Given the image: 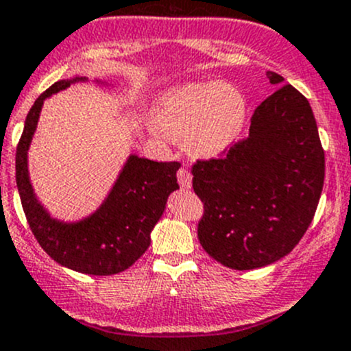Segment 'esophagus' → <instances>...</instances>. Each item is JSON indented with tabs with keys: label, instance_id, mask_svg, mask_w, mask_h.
<instances>
[{
	"label": "esophagus",
	"instance_id": "esophagus-1",
	"mask_svg": "<svg viewBox=\"0 0 351 351\" xmlns=\"http://www.w3.org/2000/svg\"><path fill=\"white\" fill-rule=\"evenodd\" d=\"M178 181H179V184H181L182 189H189L191 188V173H189L186 169H179Z\"/></svg>",
	"mask_w": 351,
	"mask_h": 351
}]
</instances>
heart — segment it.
<instances>
[{"label":"heart","mask_w":351,"mask_h":351,"mask_svg":"<svg viewBox=\"0 0 351 351\" xmlns=\"http://www.w3.org/2000/svg\"><path fill=\"white\" fill-rule=\"evenodd\" d=\"M246 115L245 96L223 81L176 86L155 105L156 129L172 141L184 143L196 158L229 152L245 131Z\"/></svg>","instance_id":"heart-1"}]
</instances>
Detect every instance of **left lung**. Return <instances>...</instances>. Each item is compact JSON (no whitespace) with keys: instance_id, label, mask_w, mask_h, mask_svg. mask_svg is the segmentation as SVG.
I'll return each instance as SVG.
<instances>
[{"instance_id":"8db88e82","label":"left lung","mask_w":351,"mask_h":351,"mask_svg":"<svg viewBox=\"0 0 351 351\" xmlns=\"http://www.w3.org/2000/svg\"><path fill=\"white\" fill-rule=\"evenodd\" d=\"M278 91L253 112L250 136L222 158L193 165L203 202L198 239L234 270L270 265L288 255L308 229L324 186V149L310 103L276 72Z\"/></svg>"}]
</instances>
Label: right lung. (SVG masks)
I'll return each instance as SVG.
<instances>
[{
  "instance_id": "1",
  "label": "right lung",
  "mask_w": 351,
  "mask_h": 351,
  "mask_svg": "<svg viewBox=\"0 0 351 351\" xmlns=\"http://www.w3.org/2000/svg\"><path fill=\"white\" fill-rule=\"evenodd\" d=\"M82 81L88 79L73 77L55 82L34 101L16 146V188L32 234L55 262L75 272L112 276L129 269L148 250L149 234L165 210L167 198L179 189L176 173L181 163L153 162L129 155L108 196L91 215L75 222L49 215L31 184L27 152L45 99Z\"/></svg>"
}]
</instances>
